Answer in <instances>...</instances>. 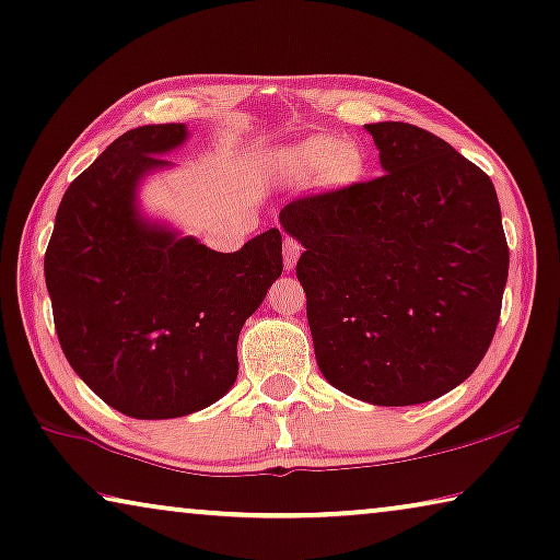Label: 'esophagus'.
Masks as SVG:
<instances>
[{
	"label": "esophagus",
	"mask_w": 560,
	"mask_h": 560,
	"mask_svg": "<svg viewBox=\"0 0 560 560\" xmlns=\"http://www.w3.org/2000/svg\"><path fill=\"white\" fill-rule=\"evenodd\" d=\"M299 254H302V244H299L296 238H283V266H287V269H294Z\"/></svg>",
	"instance_id": "34e87169"
}]
</instances>
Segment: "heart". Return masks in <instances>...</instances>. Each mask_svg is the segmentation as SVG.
<instances>
[{
  "instance_id": "b5f03b06",
  "label": "heart",
  "mask_w": 560,
  "mask_h": 560,
  "mask_svg": "<svg viewBox=\"0 0 560 560\" xmlns=\"http://www.w3.org/2000/svg\"><path fill=\"white\" fill-rule=\"evenodd\" d=\"M271 171L289 186L312 180L322 190H345L364 178L366 158L354 140L312 136L277 150Z\"/></svg>"
}]
</instances>
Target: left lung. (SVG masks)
<instances>
[{
  "instance_id": "left-lung-1",
  "label": "left lung",
  "mask_w": 560,
  "mask_h": 560,
  "mask_svg": "<svg viewBox=\"0 0 560 560\" xmlns=\"http://www.w3.org/2000/svg\"><path fill=\"white\" fill-rule=\"evenodd\" d=\"M385 173L291 200L296 279L324 380L382 407L430 402L486 357L508 281L493 180L410 122L366 125Z\"/></svg>"
}]
</instances>
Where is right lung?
Listing matches in <instances>:
<instances>
[{"mask_svg":"<svg viewBox=\"0 0 560 560\" xmlns=\"http://www.w3.org/2000/svg\"><path fill=\"white\" fill-rule=\"evenodd\" d=\"M183 122L128 130L65 190L45 281L67 362L115 410L168 420L233 387L244 322L281 277V231L219 254L140 219L138 183L171 165Z\"/></svg>","mask_w":560,"mask_h":560,"instance_id":"obj_1","label":"right lung"}]
</instances>
